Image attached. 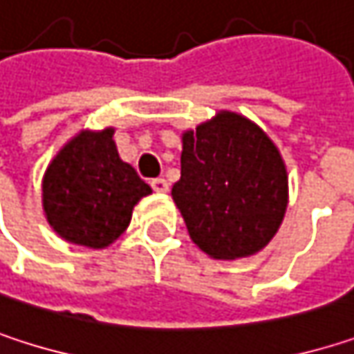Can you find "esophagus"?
I'll return each instance as SVG.
<instances>
[{
	"label": "esophagus",
	"mask_w": 354,
	"mask_h": 354,
	"mask_svg": "<svg viewBox=\"0 0 354 354\" xmlns=\"http://www.w3.org/2000/svg\"><path fill=\"white\" fill-rule=\"evenodd\" d=\"M151 188H153L156 192H168L170 184H168L166 178H153V180H151Z\"/></svg>",
	"instance_id": "1"
}]
</instances>
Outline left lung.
I'll return each instance as SVG.
<instances>
[{"instance_id":"obj_1","label":"left lung","mask_w":354,"mask_h":354,"mask_svg":"<svg viewBox=\"0 0 354 354\" xmlns=\"http://www.w3.org/2000/svg\"><path fill=\"white\" fill-rule=\"evenodd\" d=\"M287 170L277 145L246 116L221 110L182 133L172 198L190 240L211 258H246L266 246L287 211Z\"/></svg>"}]
</instances>
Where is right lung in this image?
<instances>
[{
    "label": "right lung",
    "mask_w": 354,
    "mask_h": 354,
    "mask_svg": "<svg viewBox=\"0 0 354 354\" xmlns=\"http://www.w3.org/2000/svg\"><path fill=\"white\" fill-rule=\"evenodd\" d=\"M112 135L114 129L77 133L42 178L46 221L71 244L110 246L129 227L133 207L151 192L118 158Z\"/></svg>",
    "instance_id": "obj_1"
}]
</instances>
